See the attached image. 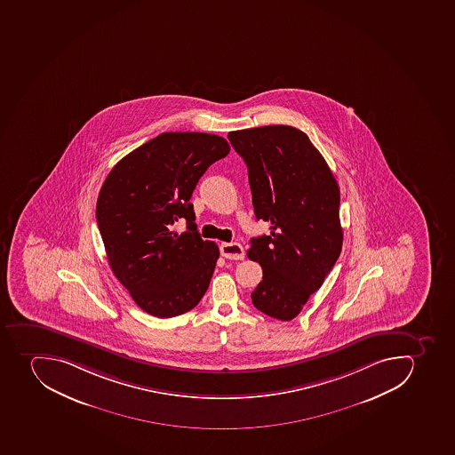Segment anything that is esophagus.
<instances>
[{
	"mask_svg": "<svg viewBox=\"0 0 455 455\" xmlns=\"http://www.w3.org/2000/svg\"><path fill=\"white\" fill-rule=\"evenodd\" d=\"M220 253L225 256L226 259L241 260L244 258L243 248L237 242L220 244Z\"/></svg>",
	"mask_w": 455,
	"mask_h": 455,
	"instance_id": "1",
	"label": "esophagus"
}]
</instances>
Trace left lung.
<instances>
[{
	"label": "left lung",
	"mask_w": 455,
	"mask_h": 455,
	"mask_svg": "<svg viewBox=\"0 0 455 455\" xmlns=\"http://www.w3.org/2000/svg\"><path fill=\"white\" fill-rule=\"evenodd\" d=\"M228 138L248 165L256 219L272 225L271 235L253 237L248 251L264 271L251 294L253 306L292 320L340 256V188L320 151L294 126L232 131Z\"/></svg>",
	"instance_id": "8db88e82"
}]
</instances>
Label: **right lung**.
Here are the masks:
<instances>
[{
	"instance_id": "add662e5",
	"label": "right lung",
	"mask_w": 455,
	"mask_h": 455,
	"mask_svg": "<svg viewBox=\"0 0 455 455\" xmlns=\"http://www.w3.org/2000/svg\"><path fill=\"white\" fill-rule=\"evenodd\" d=\"M229 151L219 135L164 132L125 156L103 181L96 220L108 262L154 317L188 313L209 288L219 248L200 237L190 199L207 168ZM180 218L188 220L183 234L175 230Z\"/></svg>"
}]
</instances>
